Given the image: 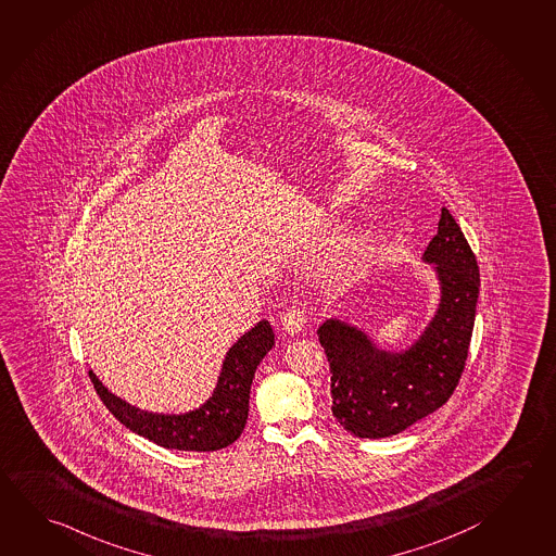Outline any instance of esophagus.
Returning a JSON list of instances; mask_svg holds the SVG:
<instances>
[{
	"mask_svg": "<svg viewBox=\"0 0 556 556\" xmlns=\"http://www.w3.org/2000/svg\"><path fill=\"white\" fill-rule=\"evenodd\" d=\"M280 324L286 333H300L302 331L303 324H305V315L300 312L298 307H288L280 317Z\"/></svg>",
	"mask_w": 556,
	"mask_h": 556,
	"instance_id": "34e87169",
	"label": "esophagus"
}]
</instances>
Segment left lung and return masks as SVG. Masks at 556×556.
<instances>
[{
    "mask_svg": "<svg viewBox=\"0 0 556 556\" xmlns=\"http://www.w3.org/2000/svg\"><path fill=\"white\" fill-rule=\"evenodd\" d=\"M424 263L433 264L441 298L424 333L407 349H380L370 334L337 317L317 329L331 368V412L354 437L402 433L446 404L465 370L480 270L446 207Z\"/></svg>",
    "mask_w": 556,
    "mask_h": 556,
    "instance_id": "obj_1",
    "label": "left lung"
}]
</instances>
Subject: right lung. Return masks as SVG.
<instances>
[{"label": "right lung", "instance_id": "add662e5", "mask_svg": "<svg viewBox=\"0 0 556 556\" xmlns=\"http://www.w3.org/2000/svg\"><path fill=\"white\" fill-rule=\"evenodd\" d=\"M273 346V327L263 319L225 354L212 397L186 414L144 412L112 394L93 370H90V378L101 402L132 433L164 448L207 453L225 448L241 437L249 417V397L256 366Z\"/></svg>", "mask_w": 556, "mask_h": 556}]
</instances>
